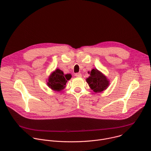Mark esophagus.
Here are the masks:
<instances>
[{"label": "esophagus", "instance_id": "34e87169", "mask_svg": "<svg viewBox=\"0 0 151 151\" xmlns=\"http://www.w3.org/2000/svg\"><path fill=\"white\" fill-rule=\"evenodd\" d=\"M75 76H76V77H81V76H82V75H81V73H75Z\"/></svg>", "mask_w": 151, "mask_h": 151}]
</instances>
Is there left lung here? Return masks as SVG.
<instances>
[{"instance_id": "8db88e82", "label": "left lung", "mask_w": 151, "mask_h": 151, "mask_svg": "<svg viewBox=\"0 0 151 151\" xmlns=\"http://www.w3.org/2000/svg\"><path fill=\"white\" fill-rule=\"evenodd\" d=\"M90 76L87 79V82L90 87L96 93H99L105 90L108 85L109 81L96 68L88 72Z\"/></svg>"}]
</instances>
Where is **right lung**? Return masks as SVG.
<instances>
[{
	"label": "right lung",
	"mask_w": 151,
	"mask_h": 151,
	"mask_svg": "<svg viewBox=\"0 0 151 151\" xmlns=\"http://www.w3.org/2000/svg\"><path fill=\"white\" fill-rule=\"evenodd\" d=\"M70 78V75H64L63 71L57 69L51 74L48 79L47 85L55 91H60L64 88L67 81Z\"/></svg>",
	"instance_id": "obj_1"
}]
</instances>
